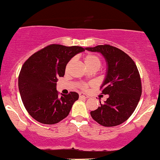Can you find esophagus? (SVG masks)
Here are the masks:
<instances>
[{
    "label": "esophagus",
    "mask_w": 160,
    "mask_h": 160,
    "mask_svg": "<svg viewBox=\"0 0 160 160\" xmlns=\"http://www.w3.org/2000/svg\"><path fill=\"white\" fill-rule=\"evenodd\" d=\"M79 98H84V99H87V98H88V95L87 94H85L84 93H80L79 94Z\"/></svg>",
    "instance_id": "esophagus-1"
}]
</instances>
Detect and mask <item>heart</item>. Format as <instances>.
<instances>
[{
  "mask_svg": "<svg viewBox=\"0 0 160 160\" xmlns=\"http://www.w3.org/2000/svg\"><path fill=\"white\" fill-rule=\"evenodd\" d=\"M85 62L88 68H96V69H99L100 64H101V61H100V57L95 54H88L85 57ZM82 88H85V85H82Z\"/></svg>",
  "mask_w": 160,
  "mask_h": 160,
  "instance_id": "b5f03b06",
  "label": "heart"
}]
</instances>
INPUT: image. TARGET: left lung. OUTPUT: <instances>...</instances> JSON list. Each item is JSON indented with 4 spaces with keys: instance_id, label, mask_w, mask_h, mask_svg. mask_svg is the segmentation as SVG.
<instances>
[{
    "instance_id": "obj_1",
    "label": "left lung",
    "mask_w": 160,
    "mask_h": 160,
    "mask_svg": "<svg viewBox=\"0 0 160 160\" xmlns=\"http://www.w3.org/2000/svg\"><path fill=\"white\" fill-rule=\"evenodd\" d=\"M98 52L105 58L107 75L100 89L109 97L91 116L100 125L112 127L123 123L137 107L142 93L141 77L137 66L127 53L109 44L86 48Z\"/></svg>"
}]
</instances>
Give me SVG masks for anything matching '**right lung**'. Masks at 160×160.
<instances>
[{
  "mask_svg": "<svg viewBox=\"0 0 160 160\" xmlns=\"http://www.w3.org/2000/svg\"><path fill=\"white\" fill-rule=\"evenodd\" d=\"M85 50L79 46L51 44L32 54L24 62L18 85L25 108L33 119L53 125L69 115L78 94L71 91L60 97L57 91V78L64 76L69 61Z\"/></svg>",
  "mask_w": 160,
  "mask_h": 160,
  "instance_id": "obj_1",
  "label": "right lung"
}]
</instances>
